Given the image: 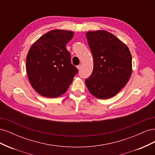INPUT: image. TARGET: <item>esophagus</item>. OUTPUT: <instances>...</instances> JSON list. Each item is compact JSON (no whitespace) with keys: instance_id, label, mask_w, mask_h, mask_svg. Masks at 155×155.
I'll list each match as a JSON object with an SVG mask.
<instances>
[{"instance_id":"34e87169","label":"esophagus","mask_w":155,"mask_h":155,"mask_svg":"<svg viewBox=\"0 0 155 155\" xmlns=\"http://www.w3.org/2000/svg\"><path fill=\"white\" fill-rule=\"evenodd\" d=\"M81 67H82V65H81V64H79V65H78V66L77 67V68H78V70H81Z\"/></svg>"}]
</instances>
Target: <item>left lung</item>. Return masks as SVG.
<instances>
[{"mask_svg": "<svg viewBox=\"0 0 155 155\" xmlns=\"http://www.w3.org/2000/svg\"><path fill=\"white\" fill-rule=\"evenodd\" d=\"M93 56L92 74L85 79L91 94L101 100L109 99L124 87L132 74V57L122 41L105 30L86 33Z\"/></svg>", "mask_w": 155, "mask_h": 155, "instance_id": "obj_1", "label": "left lung"}]
</instances>
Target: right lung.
<instances>
[{
    "label": "right lung",
    "instance_id": "1",
    "mask_svg": "<svg viewBox=\"0 0 155 155\" xmlns=\"http://www.w3.org/2000/svg\"><path fill=\"white\" fill-rule=\"evenodd\" d=\"M74 32L54 30L33 44L26 58V71L32 87L40 95L57 97L67 91L78 72L66 45Z\"/></svg>",
    "mask_w": 155,
    "mask_h": 155
}]
</instances>
